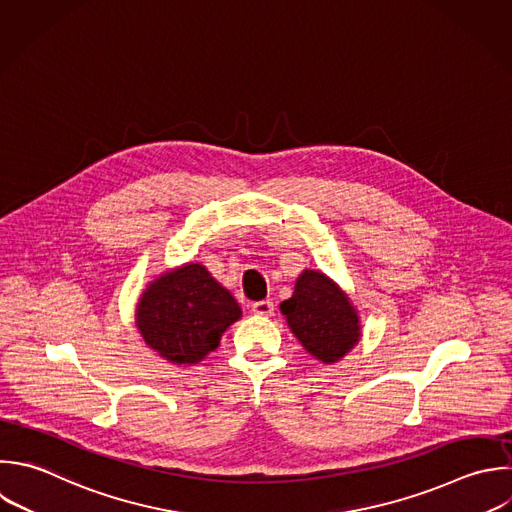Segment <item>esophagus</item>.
Masks as SVG:
<instances>
[{
    "instance_id": "esophagus-1",
    "label": "esophagus",
    "mask_w": 512,
    "mask_h": 512,
    "mask_svg": "<svg viewBox=\"0 0 512 512\" xmlns=\"http://www.w3.org/2000/svg\"><path fill=\"white\" fill-rule=\"evenodd\" d=\"M252 312L256 316H264V318L274 316V302L272 300H258V302L252 304Z\"/></svg>"
}]
</instances>
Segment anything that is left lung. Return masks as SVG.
<instances>
[{"instance_id":"left-lung-1","label":"left lung","mask_w":512,"mask_h":512,"mask_svg":"<svg viewBox=\"0 0 512 512\" xmlns=\"http://www.w3.org/2000/svg\"><path fill=\"white\" fill-rule=\"evenodd\" d=\"M292 334L314 358L338 362L360 340V320L348 296L322 272L304 270L292 298L280 304Z\"/></svg>"}]
</instances>
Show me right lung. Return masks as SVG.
<instances>
[{
	"label": "right lung",
	"instance_id": "right-lung-1",
	"mask_svg": "<svg viewBox=\"0 0 512 512\" xmlns=\"http://www.w3.org/2000/svg\"><path fill=\"white\" fill-rule=\"evenodd\" d=\"M242 308L202 264L164 272L140 296L136 326L150 348L174 364H198L216 350Z\"/></svg>",
	"mask_w": 512,
	"mask_h": 512
}]
</instances>
